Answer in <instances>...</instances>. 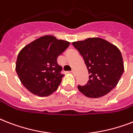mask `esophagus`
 <instances>
[{"mask_svg": "<svg viewBox=\"0 0 133 133\" xmlns=\"http://www.w3.org/2000/svg\"><path fill=\"white\" fill-rule=\"evenodd\" d=\"M71 73H72V74H75V70H72V71H71Z\"/></svg>", "mask_w": 133, "mask_h": 133, "instance_id": "34e87169", "label": "esophagus"}]
</instances>
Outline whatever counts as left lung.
Wrapping results in <instances>:
<instances>
[{
    "label": "left lung",
    "instance_id": "obj_1",
    "mask_svg": "<svg viewBox=\"0 0 133 133\" xmlns=\"http://www.w3.org/2000/svg\"><path fill=\"white\" fill-rule=\"evenodd\" d=\"M72 44L83 56L90 74L87 84L78 85L79 90L90 98L107 95L117 85L124 71L120 50L115 45L98 37Z\"/></svg>",
    "mask_w": 133,
    "mask_h": 133
}]
</instances>
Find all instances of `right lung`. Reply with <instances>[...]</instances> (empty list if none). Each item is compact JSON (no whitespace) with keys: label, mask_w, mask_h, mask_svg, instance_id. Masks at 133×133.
<instances>
[{"label":"right lung","mask_w":133,"mask_h":133,"mask_svg":"<svg viewBox=\"0 0 133 133\" xmlns=\"http://www.w3.org/2000/svg\"><path fill=\"white\" fill-rule=\"evenodd\" d=\"M70 42L54 36H41L22 49L18 55L16 71L20 81L30 92L48 97L55 92L63 77L57 58Z\"/></svg>","instance_id":"right-lung-1"}]
</instances>
